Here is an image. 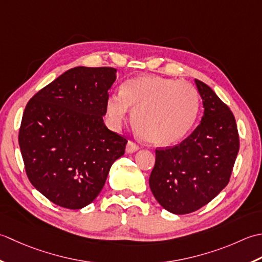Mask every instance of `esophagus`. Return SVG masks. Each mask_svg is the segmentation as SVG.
<instances>
[{"mask_svg": "<svg viewBox=\"0 0 262 262\" xmlns=\"http://www.w3.org/2000/svg\"><path fill=\"white\" fill-rule=\"evenodd\" d=\"M139 149V146L137 145V143L135 142V141H132V140H129L127 141V143H126V148H125V150H126V152L127 154H132V152H135V151H137Z\"/></svg>", "mask_w": 262, "mask_h": 262, "instance_id": "1", "label": "esophagus"}]
</instances>
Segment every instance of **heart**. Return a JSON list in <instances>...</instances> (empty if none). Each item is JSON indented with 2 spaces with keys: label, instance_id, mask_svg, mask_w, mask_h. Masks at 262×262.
I'll return each mask as SVG.
<instances>
[{
  "label": "heart",
  "instance_id": "1",
  "mask_svg": "<svg viewBox=\"0 0 262 262\" xmlns=\"http://www.w3.org/2000/svg\"><path fill=\"white\" fill-rule=\"evenodd\" d=\"M198 90L184 80L140 76L127 80L120 94L106 100V114L119 126L131 108L137 135L154 146H169L184 138L199 113Z\"/></svg>",
  "mask_w": 262,
  "mask_h": 262
}]
</instances>
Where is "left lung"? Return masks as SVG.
I'll list each match as a JSON object with an SVG mask.
<instances>
[{
	"label": "left lung",
	"instance_id": "left-lung-1",
	"mask_svg": "<svg viewBox=\"0 0 262 262\" xmlns=\"http://www.w3.org/2000/svg\"><path fill=\"white\" fill-rule=\"evenodd\" d=\"M194 81L205 108L200 124L180 145L156 149L149 178L159 205L175 215L200 209L225 188L239 148L231 110L209 86Z\"/></svg>",
	"mask_w": 262,
	"mask_h": 262
}]
</instances>
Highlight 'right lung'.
Returning <instances> with one entry per match:
<instances>
[{
  "mask_svg": "<svg viewBox=\"0 0 262 262\" xmlns=\"http://www.w3.org/2000/svg\"><path fill=\"white\" fill-rule=\"evenodd\" d=\"M114 68L76 67L27 104L19 146L30 183L53 204L81 209L96 199L127 140L105 125Z\"/></svg>",
  "mask_w": 262,
  "mask_h": 262,
  "instance_id": "1",
  "label": "right lung"
}]
</instances>
